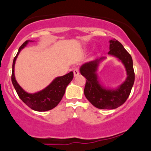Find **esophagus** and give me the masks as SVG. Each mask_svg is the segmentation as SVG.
Here are the masks:
<instances>
[{
  "mask_svg": "<svg viewBox=\"0 0 151 151\" xmlns=\"http://www.w3.org/2000/svg\"><path fill=\"white\" fill-rule=\"evenodd\" d=\"M80 74V70H79V68H75V69H74V77H76V76L79 75Z\"/></svg>",
  "mask_w": 151,
  "mask_h": 151,
  "instance_id": "1",
  "label": "esophagus"
}]
</instances>
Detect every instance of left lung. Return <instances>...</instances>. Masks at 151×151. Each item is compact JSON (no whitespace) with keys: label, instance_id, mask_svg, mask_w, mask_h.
Instances as JSON below:
<instances>
[{"label":"left lung","instance_id":"1","mask_svg":"<svg viewBox=\"0 0 151 151\" xmlns=\"http://www.w3.org/2000/svg\"><path fill=\"white\" fill-rule=\"evenodd\" d=\"M108 54L119 59L126 68L127 77L116 89H107L99 83L97 69L104 57L85 63L80 67V73L86 78L84 93L87 99L99 109H112L124 104L129 97L134 83L133 60L131 55L118 41H109Z\"/></svg>","mask_w":151,"mask_h":151}]
</instances>
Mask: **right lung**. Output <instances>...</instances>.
Here are the masks:
<instances>
[{
  "instance_id": "add662e5",
  "label": "right lung",
  "mask_w": 151,
  "mask_h": 151,
  "mask_svg": "<svg viewBox=\"0 0 151 151\" xmlns=\"http://www.w3.org/2000/svg\"><path fill=\"white\" fill-rule=\"evenodd\" d=\"M29 42L30 41H26L21 45L18 50L17 54L14 58L12 73V84L14 87L20 99L32 109L35 111H39V112L50 110L55 107L61 101L65 93V91H66L67 85L71 83L74 77V73L73 71H71V72L66 74V75L56 77L47 88L37 93H28L25 92L19 86L15 79L14 65L19 52L26 46Z\"/></svg>"
}]
</instances>
